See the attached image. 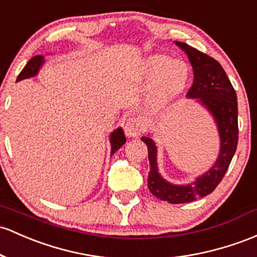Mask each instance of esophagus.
<instances>
[{"mask_svg":"<svg viewBox=\"0 0 257 257\" xmlns=\"http://www.w3.org/2000/svg\"><path fill=\"white\" fill-rule=\"evenodd\" d=\"M124 131L125 134L131 138H137L142 134L143 132V124L142 120L137 117H129L124 124Z\"/></svg>","mask_w":257,"mask_h":257,"instance_id":"1","label":"esophagus"}]
</instances>
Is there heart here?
<instances>
[{
  "instance_id": "obj_1",
  "label": "heart",
  "mask_w": 257,
  "mask_h": 257,
  "mask_svg": "<svg viewBox=\"0 0 257 257\" xmlns=\"http://www.w3.org/2000/svg\"><path fill=\"white\" fill-rule=\"evenodd\" d=\"M148 73L152 81H156L155 97L167 100L187 84L189 68L183 61H173L167 56H155L148 62Z\"/></svg>"
}]
</instances>
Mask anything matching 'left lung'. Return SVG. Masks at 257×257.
<instances>
[{
	"label": "left lung",
	"mask_w": 257,
	"mask_h": 257,
	"mask_svg": "<svg viewBox=\"0 0 257 257\" xmlns=\"http://www.w3.org/2000/svg\"><path fill=\"white\" fill-rule=\"evenodd\" d=\"M187 52L194 70L193 85L188 91V97L196 98L215 117L221 138V150L218 159L204 176L188 185H173L166 182L157 171V150L151 138L143 137L150 160V172L148 187L155 196L170 204H185L199 197L206 196L215 190L223 179L238 145V102L235 90L224 69L215 58L185 42L176 41Z\"/></svg>",
	"instance_id": "1"
}]
</instances>
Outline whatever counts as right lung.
Returning <instances> with one entry per match:
<instances>
[{
	"label": "right lung",
	"instance_id": "obj_1",
	"mask_svg": "<svg viewBox=\"0 0 257 257\" xmlns=\"http://www.w3.org/2000/svg\"><path fill=\"white\" fill-rule=\"evenodd\" d=\"M42 63H44V57L42 56H35V57H33L32 60L28 62L23 70L19 73L17 81L23 80V79L34 77V75L38 74ZM124 143H125V137H124L122 128L115 129L113 133L111 134V154H114Z\"/></svg>",
	"mask_w": 257,
	"mask_h": 257
}]
</instances>
